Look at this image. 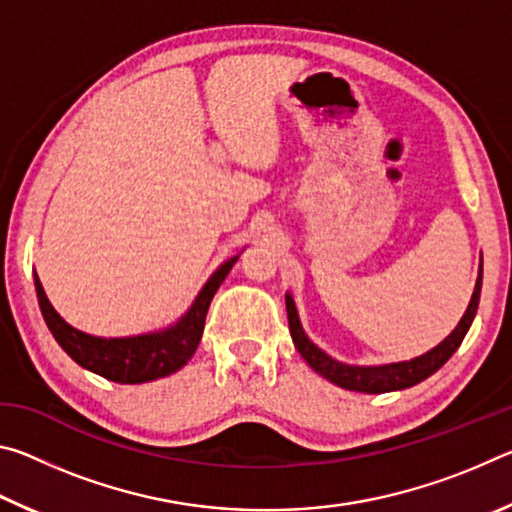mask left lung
<instances>
[{"mask_svg":"<svg viewBox=\"0 0 512 512\" xmlns=\"http://www.w3.org/2000/svg\"><path fill=\"white\" fill-rule=\"evenodd\" d=\"M481 282H483V264L479 271V280H476V287L472 293L470 307H467L465 316L461 323L454 329L447 339L433 348L431 352L422 354L418 359L402 361V363H391V366H377V368H357V366H345V363L334 361L327 357L323 350H318L314 343L307 339L305 329L300 325L296 305H293V298L287 293V316H289V329L291 339L296 343L298 352L302 354L311 368H314L318 375L332 381V384L348 388V391H359V393H388V391H402V388H409L420 384L422 379L431 377L438 368H443L447 359L458 350V345L463 343L467 329H470L472 320L476 316V309H479V298H481Z\"/></svg>","mask_w":512,"mask_h":512,"instance_id":"obj_1","label":"left lung"}]
</instances>
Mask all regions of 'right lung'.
Here are the masks:
<instances>
[{
	"mask_svg": "<svg viewBox=\"0 0 512 512\" xmlns=\"http://www.w3.org/2000/svg\"><path fill=\"white\" fill-rule=\"evenodd\" d=\"M235 262L237 257L228 259L210 277V282L198 293L192 309L176 325L167 329V332L131 336V339H99V336H90L74 329L72 325H67L58 316V311L51 307L38 275L36 293L40 311L45 316V323L51 329V334H54L60 348L79 363V366L97 372V375L110 381H119V384H142V381L167 377L192 359L198 343H201L210 302Z\"/></svg>",
	"mask_w": 512,
	"mask_h": 512,
	"instance_id": "1",
	"label": "right lung"
}]
</instances>
